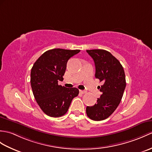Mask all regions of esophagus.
Masks as SVG:
<instances>
[{"instance_id":"34e87169","label":"esophagus","mask_w":152,"mask_h":152,"mask_svg":"<svg viewBox=\"0 0 152 152\" xmlns=\"http://www.w3.org/2000/svg\"><path fill=\"white\" fill-rule=\"evenodd\" d=\"M80 93H81V94H85V93H86L87 92L86 91H82V90H80Z\"/></svg>"}]
</instances>
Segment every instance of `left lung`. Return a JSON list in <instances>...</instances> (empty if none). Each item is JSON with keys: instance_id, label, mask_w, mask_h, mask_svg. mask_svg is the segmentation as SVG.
<instances>
[{"instance_id": "1", "label": "left lung", "mask_w": 152, "mask_h": 152, "mask_svg": "<svg viewBox=\"0 0 152 152\" xmlns=\"http://www.w3.org/2000/svg\"><path fill=\"white\" fill-rule=\"evenodd\" d=\"M94 60L95 77L104 83L100 91L102 94L93 106H87L88 117L95 121L106 119L117 108L124 94L126 82L123 66L110 52L102 50H87Z\"/></svg>"}]
</instances>
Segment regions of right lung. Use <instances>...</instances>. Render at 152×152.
<instances>
[{
	"instance_id": "right-lung-1",
	"label": "right lung",
	"mask_w": 152,
	"mask_h": 152,
	"mask_svg": "<svg viewBox=\"0 0 152 152\" xmlns=\"http://www.w3.org/2000/svg\"><path fill=\"white\" fill-rule=\"evenodd\" d=\"M80 50L54 48L43 53L31 70L30 83L39 106L46 115L59 117L67 112L70 103L79 94L76 87L59 86L63 80L68 60Z\"/></svg>"
}]
</instances>
